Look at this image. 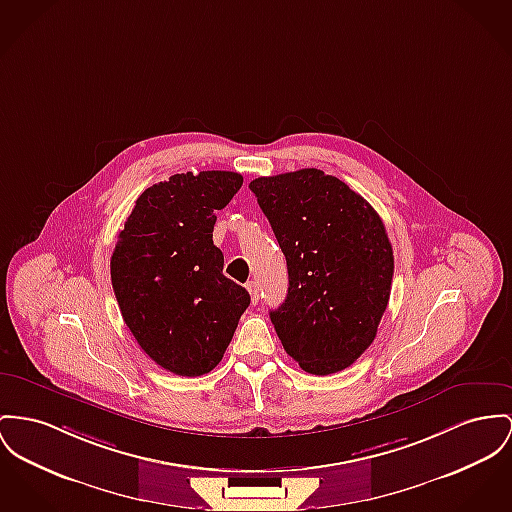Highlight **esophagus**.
Returning <instances> with one entry per match:
<instances>
[{"label": "esophagus", "mask_w": 512, "mask_h": 512, "mask_svg": "<svg viewBox=\"0 0 512 512\" xmlns=\"http://www.w3.org/2000/svg\"><path fill=\"white\" fill-rule=\"evenodd\" d=\"M246 289H248V293H250L252 303L256 305V303L260 301V285H258V281H248V283H246Z\"/></svg>", "instance_id": "34e87169"}]
</instances>
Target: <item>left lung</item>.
Wrapping results in <instances>:
<instances>
[{"label": "left lung", "instance_id": "8db88e82", "mask_svg": "<svg viewBox=\"0 0 512 512\" xmlns=\"http://www.w3.org/2000/svg\"><path fill=\"white\" fill-rule=\"evenodd\" d=\"M287 260L285 303L270 312L285 351L310 375L347 369L388 307L394 256L373 205L318 169L248 184Z\"/></svg>", "mask_w": 512, "mask_h": 512}]
</instances>
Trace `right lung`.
<instances>
[{"mask_svg": "<svg viewBox=\"0 0 512 512\" xmlns=\"http://www.w3.org/2000/svg\"><path fill=\"white\" fill-rule=\"evenodd\" d=\"M242 186L239 172L174 174L153 184L118 235L110 277L139 347L174 375L200 376L223 359L242 312L244 287L223 275L213 244L217 211Z\"/></svg>", "mask_w": 512, "mask_h": 512, "instance_id": "add662e5", "label": "right lung"}]
</instances>
